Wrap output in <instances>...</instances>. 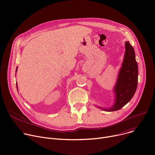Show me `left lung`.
Here are the masks:
<instances>
[{"mask_svg":"<svg viewBox=\"0 0 155 155\" xmlns=\"http://www.w3.org/2000/svg\"><path fill=\"white\" fill-rule=\"evenodd\" d=\"M138 82V65L135 51L127 41L125 42V53L117 80L114 87L115 99L110 108L98 107L105 112H113L121 109L134 96Z\"/></svg>","mask_w":155,"mask_h":155,"instance_id":"obj_1","label":"left lung"}]
</instances>
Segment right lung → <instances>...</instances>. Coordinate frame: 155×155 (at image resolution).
Wrapping results in <instances>:
<instances>
[{"label":"right lung","instance_id":"obj_1","mask_svg":"<svg viewBox=\"0 0 155 155\" xmlns=\"http://www.w3.org/2000/svg\"><path fill=\"white\" fill-rule=\"evenodd\" d=\"M17 69H18V67L16 68V72L17 71ZM16 87H17V90H18V86H17V83H16Z\"/></svg>","mask_w":155,"mask_h":155}]
</instances>
